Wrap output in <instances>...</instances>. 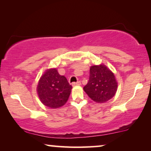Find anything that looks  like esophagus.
Instances as JSON below:
<instances>
[{
    "mask_svg": "<svg viewBox=\"0 0 151 151\" xmlns=\"http://www.w3.org/2000/svg\"><path fill=\"white\" fill-rule=\"evenodd\" d=\"M72 85H73V86H80V85H81V82H80V81H78L77 82H73V83H72Z\"/></svg>",
    "mask_w": 151,
    "mask_h": 151,
    "instance_id": "obj_1",
    "label": "esophagus"
}]
</instances>
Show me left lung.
Wrapping results in <instances>:
<instances>
[{
    "mask_svg": "<svg viewBox=\"0 0 151 151\" xmlns=\"http://www.w3.org/2000/svg\"><path fill=\"white\" fill-rule=\"evenodd\" d=\"M117 82L114 74L104 65L90 68L89 80L83 89L88 97L98 103H104L115 95Z\"/></svg>",
    "mask_w": 151,
    "mask_h": 151,
    "instance_id": "left-lung-1",
    "label": "left lung"
}]
</instances>
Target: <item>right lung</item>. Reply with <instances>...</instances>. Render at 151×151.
I'll list each match as a JSON object with an SVG mask.
<instances>
[{
	"mask_svg": "<svg viewBox=\"0 0 151 151\" xmlns=\"http://www.w3.org/2000/svg\"><path fill=\"white\" fill-rule=\"evenodd\" d=\"M72 86L67 78L60 76L56 69H47L41 76L37 92L41 102L51 109L63 106L67 102Z\"/></svg>",
	"mask_w": 151,
	"mask_h": 151,
	"instance_id": "1",
	"label": "right lung"
}]
</instances>
